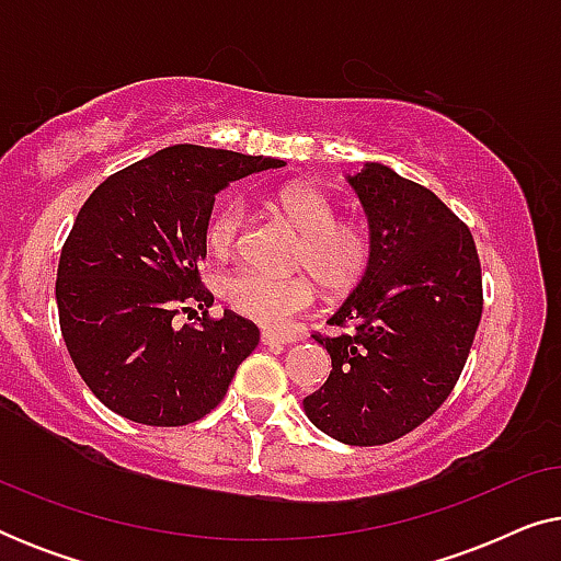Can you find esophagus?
<instances>
[{
    "instance_id": "34e87169",
    "label": "esophagus",
    "mask_w": 561,
    "mask_h": 561,
    "mask_svg": "<svg viewBox=\"0 0 561 561\" xmlns=\"http://www.w3.org/2000/svg\"><path fill=\"white\" fill-rule=\"evenodd\" d=\"M260 342L267 344V347H278V350H283V347H288V344H294L296 336L275 334V332H271V329H265V332L260 334Z\"/></svg>"
}]
</instances>
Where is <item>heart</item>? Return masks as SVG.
Returning <instances> with one entry per match:
<instances>
[{"mask_svg":"<svg viewBox=\"0 0 561 561\" xmlns=\"http://www.w3.org/2000/svg\"><path fill=\"white\" fill-rule=\"evenodd\" d=\"M271 204L296 229H301L294 265L309 267L332 294H350L365 280L375 260V234L359 217H336V202L311 183H288L278 188ZM244 206L229 202L206 221V248L217 257L232 255L240 244ZM227 306L244 319L280 329L317 301V286L306 273L275 275L255 267H240L221 280Z\"/></svg>","mask_w":561,"mask_h":561,"instance_id":"b5f03b06","label":"heart"}]
</instances>
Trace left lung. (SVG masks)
I'll list each match as a JSON object with an SVG mask.
<instances>
[{
  "mask_svg": "<svg viewBox=\"0 0 561 561\" xmlns=\"http://www.w3.org/2000/svg\"><path fill=\"white\" fill-rule=\"evenodd\" d=\"M375 234V260L313 332L332 373L304 398L311 424L352 447H378L424 424L465 370L482 317V271L470 227L388 165L352 175Z\"/></svg>",
  "mask_w": 561,
  "mask_h": 561,
  "instance_id": "8db88e82",
  "label": "left lung"
}]
</instances>
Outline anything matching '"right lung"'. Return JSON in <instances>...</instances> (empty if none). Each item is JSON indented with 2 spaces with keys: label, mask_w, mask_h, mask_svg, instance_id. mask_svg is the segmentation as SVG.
<instances>
[{
  "label": "right lung",
  "mask_w": 561,
  "mask_h": 561,
  "mask_svg": "<svg viewBox=\"0 0 561 561\" xmlns=\"http://www.w3.org/2000/svg\"><path fill=\"white\" fill-rule=\"evenodd\" d=\"M283 160L173 145L99 183L58 260L60 334L106 409L145 426H186L217 409L260 329L211 317L202 280L206 221L229 181ZM203 317L181 328V312ZM196 313V311H194Z\"/></svg>",
  "instance_id": "right-lung-1"
}]
</instances>
